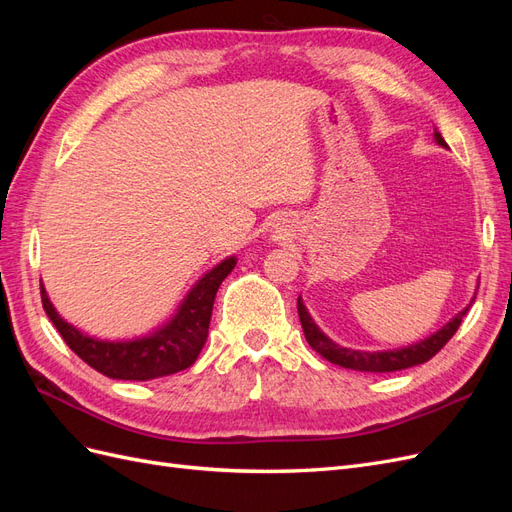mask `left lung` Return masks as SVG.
<instances>
[{
  "label": "left lung",
  "mask_w": 512,
  "mask_h": 512,
  "mask_svg": "<svg viewBox=\"0 0 512 512\" xmlns=\"http://www.w3.org/2000/svg\"><path fill=\"white\" fill-rule=\"evenodd\" d=\"M433 136H436L438 145L446 147L444 138L438 130ZM297 309H299V318H301L305 339H307V344L312 346V350H316L320 356H324V359L339 365V367L354 369V371H371V374H384V371H399V369H408L414 365L427 363L431 356H436L446 346L448 339L457 333L463 316L468 314V307H466L451 322H446L438 333H433L427 339H423V342L412 344L408 348L386 350V352H361V350L342 348L335 342H331V339L316 327V322L312 320V316H309L301 297L297 301Z\"/></svg>",
  "instance_id": "obj_1"
}]
</instances>
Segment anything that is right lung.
I'll use <instances>...</instances> for the list:
<instances>
[{
  "label": "right lung",
  "mask_w": 512,
  "mask_h": 512,
  "mask_svg": "<svg viewBox=\"0 0 512 512\" xmlns=\"http://www.w3.org/2000/svg\"><path fill=\"white\" fill-rule=\"evenodd\" d=\"M235 265V256L222 260L218 267L200 277L179 305L177 314L162 329L130 342H102L83 335L55 312L44 286L40 288L42 307L70 350L79 354L89 367L115 380H153L188 369L198 359L209 335L215 292Z\"/></svg>",
  "instance_id": "1"
}]
</instances>
